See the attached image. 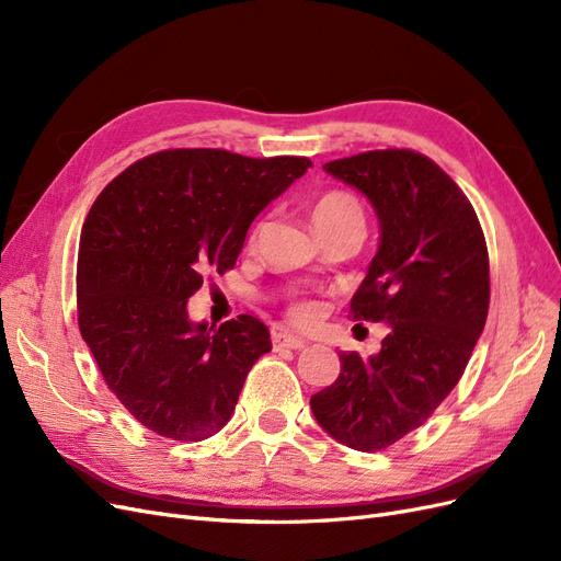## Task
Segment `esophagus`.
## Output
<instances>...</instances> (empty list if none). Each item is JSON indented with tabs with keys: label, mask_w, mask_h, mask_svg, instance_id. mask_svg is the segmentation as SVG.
<instances>
[{
	"label": "esophagus",
	"mask_w": 561,
	"mask_h": 561,
	"mask_svg": "<svg viewBox=\"0 0 561 561\" xmlns=\"http://www.w3.org/2000/svg\"><path fill=\"white\" fill-rule=\"evenodd\" d=\"M271 342H274V348H304L307 346V342H304L301 336L297 334H290V332H274V336H271Z\"/></svg>",
	"instance_id": "1"
}]
</instances>
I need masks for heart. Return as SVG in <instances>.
<instances>
[{
  "instance_id": "1",
  "label": "heart",
  "mask_w": 561,
  "mask_h": 561,
  "mask_svg": "<svg viewBox=\"0 0 561 561\" xmlns=\"http://www.w3.org/2000/svg\"><path fill=\"white\" fill-rule=\"evenodd\" d=\"M346 217H358L363 219V208L360 203L355 201L351 194L344 192H330L322 196L316 206H313V222H336V219H346ZM257 239V229L252 231L250 241ZM293 316L297 320H311L316 316V307L307 301H299L293 307Z\"/></svg>"
}]
</instances>
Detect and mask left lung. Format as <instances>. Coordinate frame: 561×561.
I'll list each match as a JSON object with an SVG mask.
<instances>
[{"mask_svg": "<svg viewBox=\"0 0 561 561\" xmlns=\"http://www.w3.org/2000/svg\"><path fill=\"white\" fill-rule=\"evenodd\" d=\"M322 171L377 213L379 248L351 313L390 330L369 358L339 353L342 371L311 396V412L336 443L379 451L419 428L461 379L489 311L486 243L466 194L416 151H365Z\"/></svg>", "mask_w": 561, "mask_h": 561, "instance_id": "8db88e82", "label": "left lung"}]
</instances>
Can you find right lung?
<instances>
[{"mask_svg":"<svg viewBox=\"0 0 561 561\" xmlns=\"http://www.w3.org/2000/svg\"><path fill=\"white\" fill-rule=\"evenodd\" d=\"M309 159L171 149L114 178L83 222L79 330L105 383L145 428L198 443L227 426L268 330L239 316L215 330L186 301L206 271L225 274L271 201Z\"/></svg>","mask_w":561,"mask_h":561,"instance_id":"obj_1","label":"right lung"}]
</instances>
